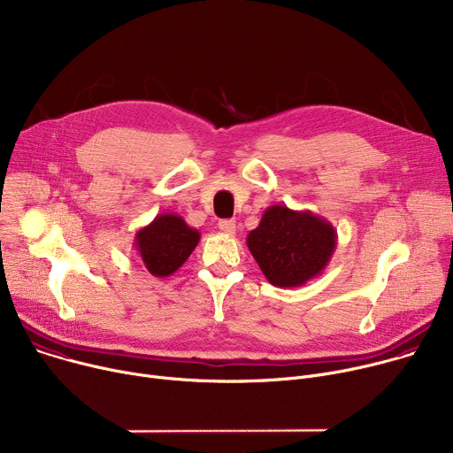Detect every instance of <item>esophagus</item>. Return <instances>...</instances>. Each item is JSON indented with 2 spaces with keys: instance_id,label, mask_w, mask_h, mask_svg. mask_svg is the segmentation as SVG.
<instances>
[{
  "instance_id": "1",
  "label": "esophagus",
  "mask_w": 453,
  "mask_h": 453,
  "mask_svg": "<svg viewBox=\"0 0 453 453\" xmlns=\"http://www.w3.org/2000/svg\"><path fill=\"white\" fill-rule=\"evenodd\" d=\"M219 230L225 232L226 235H234V234H235V221H234V219H223V221H219Z\"/></svg>"
}]
</instances>
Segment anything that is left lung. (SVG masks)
Masks as SVG:
<instances>
[{
    "label": "left lung",
    "instance_id": "obj_1",
    "mask_svg": "<svg viewBox=\"0 0 453 453\" xmlns=\"http://www.w3.org/2000/svg\"><path fill=\"white\" fill-rule=\"evenodd\" d=\"M247 245L273 287L296 288L326 268L337 247V232L310 211L272 204L249 234Z\"/></svg>",
    "mask_w": 453,
    "mask_h": 453
}]
</instances>
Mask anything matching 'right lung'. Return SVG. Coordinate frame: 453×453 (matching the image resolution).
I'll list each match as a JSON object with an SVG mask.
<instances>
[{
    "instance_id": "1",
    "label": "right lung",
    "mask_w": 453,
    "mask_h": 453,
    "mask_svg": "<svg viewBox=\"0 0 453 453\" xmlns=\"http://www.w3.org/2000/svg\"><path fill=\"white\" fill-rule=\"evenodd\" d=\"M201 234L178 214H159L139 228L134 237L135 252L156 277H168L194 252Z\"/></svg>"
}]
</instances>
